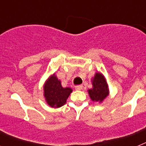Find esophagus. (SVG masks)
<instances>
[{
	"label": "esophagus",
	"mask_w": 146,
	"mask_h": 146,
	"mask_svg": "<svg viewBox=\"0 0 146 146\" xmlns=\"http://www.w3.org/2000/svg\"><path fill=\"white\" fill-rule=\"evenodd\" d=\"M75 89H76V90H78V91H80V90H82V86H75Z\"/></svg>",
	"instance_id": "34e87169"
}]
</instances>
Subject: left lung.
<instances>
[{"label": "left lung", "mask_w": 146, "mask_h": 146, "mask_svg": "<svg viewBox=\"0 0 146 146\" xmlns=\"http://www.w3.org/2000/svg\"><path fill=\"white\" fill-rule=\"evenodd\" d=\"M93 88L88 90L90 97L94 102H102L108 96V86L104 76L100 73H96L92 81Z\"/></svg>", "instance_id": "obj_1"}]
</instances>
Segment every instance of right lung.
Listing matches in <instances>:
<instances>
[{
  "label": "right lung",
  "instance_id": "obj_1",
  "mask_svg": "<svg viewBox=\"0 0 146 146\" xmlns=\"http://www.w3.org/2000/svg\"><path fill=\"white\" fill-rule=\"evenodd\" d=\"M44 91L47 104L52 108H60L66 104L72 90L70 88L62 87L60 81L53 74L45 83Z\"/></svg>",
  "mask_w": 146,
  "mask_h": 146
}]
</instances>
